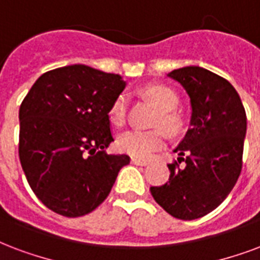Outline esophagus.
Wrapping results in <instances>:
<instances>
[{
  "instance_id": "34e87169",
  "label": "esophagus",
  "mask_w": 260,
  "mask_h": 260,
  "mask_svg": "<svg viewBox=\"0 0 260 260\" xmlns=\"http://www.w3.org/2000/svg\"><path fill=\"white\" fill-rule=\"evenodd\" d=\"M132 163L136 166H146L148 165V160L138 159V157H132Z\"/></svg>"
}]
</instances>
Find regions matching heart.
Instances as JSON below:
<instances>
[{
  "instance_id": "heart-1",
  "label": "heart",
  "mask_w": 260,
  "mask_h": 260,
  "mask_svg": "<svg viewBox=\"0 0 260 260\" xmlns=\"http://www.w3.org/2000/svg\"><path fill=\"white\" fill-rule=\"evenodd\" d=\"M144 97L151 101L159 109L155 124L161 126L170 134L181 132L183 120L174 108L178 104V97L167 86L151 85L142 90ZM127 115V100L123 94L118 95L109 109V119L116 126H122L126 122ZM166 133L161 128H153L148 132L130 130L122 134L118 140V148L124 153L136 157H149L153 152L159 151L166 145Z\"/></svg>"
}]
</instances>
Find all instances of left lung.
<instances>
[{
    "label": "left lung",
    "mask_w": 260,
    "mask_h": 260,
    "mask_svg": "<svg viewBox=\"0 0 260 260\" xmlns=\"http://www.w3.org/2000/svg\"><path fill=\"white\" fill-rule=\"evenodd\" d=\"M167 77L188 93L190 127L174 149L183 167L177 161L169 165V181L152 186L151 193L170 215L192 220L215 210L237 182L243 167L247 115L230 82L206 68H178Z\"/></svg>",
    "instance_id": "8db88e82"
}]
</instances>
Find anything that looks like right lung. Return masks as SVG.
Returning <instances> with one entry per match:
<instances>
[{"mask_svg":"<svg viewBox=\"0 0 260 260\" xmlns=\"http://www.w3.org/2000/svg\"><path fill=\"white\" fill-rule=\"evenodd\" d=\"M126 87L118 74L83 64L42 74L20 105L19 157L35 196L56 214H89L114 186L127 155H108L111 105Z\"/></svg>","mask_w":260,"mask_h":260,"instance_id":"add662e5","label":"right lung"}]
</instances>
